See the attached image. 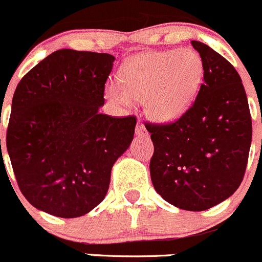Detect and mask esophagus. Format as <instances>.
Wrapping results in <instances>:
<instances>
[{
    "instance_id": "obj_1",
    "label": "esophagus",
    "mask_w": 262,
    "mask_h": 262,
    "mask_svg": "<svg viewBox=\"0 0 262 262\" xmlns=\"http://www.w3.org/2000/svg\"><path fill=\"white\" fill-rule=\"evenodd\" d=\"M136 134L137 136H148V132H147V128H145V125L143 124L142 122H138L137 123V126H136Z\"/></svg>"
}]
</instances>
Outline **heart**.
<instances>
[{"mask_svg":"<svg viewBox=\"0 0 262 262\" xmlns=\"http://www.w3.org/2000/svg\"><path fill=\"white\" fill-rule=\"evenodd\" d=\"M202 75V60L193 50L143 52L123 66L122 82L106 84L105 96L124 108L145 100L153 120L174 122L191 108Z\"/></svg>","mask_w":262,"mask_h":262,"instance_id":"b5f03b06","label":"heart"}]
</instances>
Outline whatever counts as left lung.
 Instances as JSON below:
<instances>
[{
    "mask_svg": "<svg viewBox=\"0 0 262 262\" xmlns=\"http://www.w3.org/2000/svg\"><path fill=\"white\" fill-rule=\"evenodd\" d=\"M203 84L177 122L148 124L154 145L150 178L157 193L186 211H205L232 196L249 159L252 123L242 80L232 65L201 41Z\"/></svg>",
    "mask_w": 262,
    "mask_h": 262,
    "instance_id": "8db88e82",
    "label": "left lung"
}]
</instances>
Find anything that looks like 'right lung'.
Here are the masks:
<instances>
[{
    "label": "right lung",
    "instance_id": "add662e5",
    "mask_svg": "<svg viewBox=\"0 0 262 262\" xmlns=\"http://www.w3.org/2000/svg\"><path fill=\"white\" fill-rule=\"evenodd\" d=\"M115 57L62 49L18 82L6 144L25 198L37 210L75 219L105 198L115 162L137 119L99 113Z\"/></svg>",
    "mask_w": 262,
    "mask_h": 262
}]
</instances>
